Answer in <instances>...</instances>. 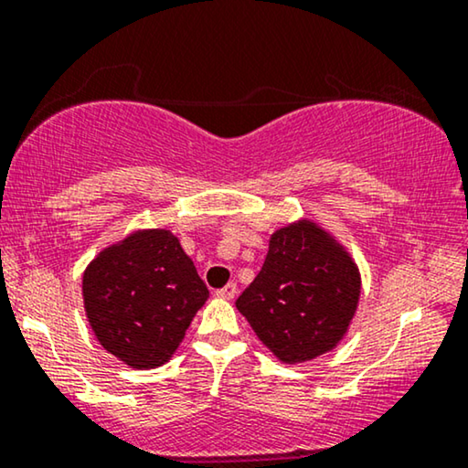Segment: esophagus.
<instances>
[{
  "instance_id": "esophagus-1",
  "label": "esophagus",
  "mask_w": 468,
  "mask_h": 468,
  "mask_svg": "<svg viewBox=\"0 0 468 468\" xmlns=\"http://www.w3.org/2000/svg\"><path fill=\"white\" fill-rule=\"evenodd\" d=\"M215 293H217V296H219V298L232 300V298L236 296V283H228V285H223L221 290H217Z\"/></svg>"
}]
</instances>
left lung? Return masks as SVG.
I'll use <instances>...</instances> for the list:
<instances>
[{
  "instance_id": "1",
  "label": "left lung",
  "mask_w": 468,
  "mask_h": 468,
  "mask_svg": "<svg viewBox=\"0 0 468 468\" xmlns=\"http://www.w3.org/2000/svg\"><path fill=\"white\" fill-rule=\"evenodd\" d=\"M360 298V274L315 223L272 234L264 266L236 306L260 341L283 362H304L335 347Z\"/></svg>"
}]
</instances>
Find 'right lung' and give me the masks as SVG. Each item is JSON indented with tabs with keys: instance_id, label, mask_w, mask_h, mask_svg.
<instances>
[{
	"instance_id": "right-lung-1",
	"label": "right lung",
	"mask_w": 468,
	"mask_h": 468,
	"mask_svg": "<svg viewBox=\"0 0 468 468\" xmlns=\"http://www.w3.org/2000/svg\"><path fill=\"white\" fill-rule=\"evenodd\" d=\"M82 298L104 349L133 368H153L183 341L208 287L175 234L149 229L91 261Z\"/></svg>"
}]
</instances>
